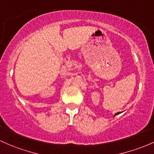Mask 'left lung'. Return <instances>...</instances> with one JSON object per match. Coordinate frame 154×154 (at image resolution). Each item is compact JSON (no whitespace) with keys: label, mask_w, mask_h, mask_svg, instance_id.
Returning a JSON list of instances; mask_svg holds the SVG:
<instances>
[{"label":"left lung","mask_w":154,"mask_h":154,"mask_svg":"<svg viewBox=\"0 0 154 154\" xmlns=\"http://www.w3.org/2000/svg\"><path fill=\"white\" fill-rule=\"evenodd\" d=\"M120 114V112H118V113H116V114H115V115H114V116L117 115V114Z\"/></svg>","instance_id":"1"}]
</instances>
